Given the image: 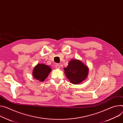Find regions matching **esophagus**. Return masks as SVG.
Here are the masks:
<instances>
[{"instance_id": "esophagus-1", "label": "esophagus", "mask_w": 123, "mask_h": 123, "mask_svg": "<svg viewBox=\"0 0 123 123\" xmlns=\"http://www.w3.org/2000/svg\"><path fill=\"white\" fill-rule=\"evenodd\" d=\"M55 67H56V69H59L60 68V65L59 64H55Z\"/></svg>"}]
</instances>
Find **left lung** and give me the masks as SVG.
<instances>
[{
  "instance_id": "8db88e82",
  "label": "left lung",
  "mask_w": 123,
  "mask_h": 123,
  "mask_svg": "<svg viewBox=\"0 0 123 123\" xmlns=\"http://www.w3.org/2000/svg\"><path fill=\"white\" fill-rule=\"evenodd\" d=\"M64 69L67 79L74 84H79L85 80L89 72L88 67L77 59L71 60Z\"/></svg>"
}]
</instances>
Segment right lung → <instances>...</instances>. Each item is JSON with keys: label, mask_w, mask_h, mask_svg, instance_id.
Masks as SVG:
<instances>
[{"label": "right lung", "mask_w": 123, "mask_h": 123, "mask_svg": "<svg viewBox=\"0 0 123 123\" xmlns=\"http://www.w3.org/2000/svg\"><path fill=\"white\" fill-rule=\"evenodd\" d=\"M51 71V69L49 66L43 64H38L33 69V76L37 80L43 82Z\"/></svg>", "instance_id": "1"}]
</instances>
